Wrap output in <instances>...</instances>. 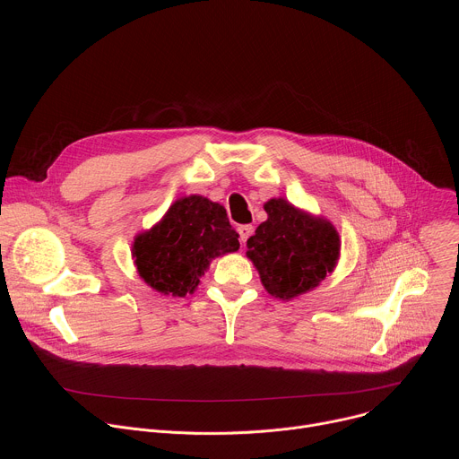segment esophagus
<instances>
[{"instance_id":"1","label":"esophagus","mask_w":459,"mask_h":459,"mask_svg":"<svg viewBox=\"0 0 459 459\" xmlns=\"http://www.w3.org/2000/svg\"><path fill=\"white\" fill-rule=\"evenodd\" d=\"M238 232H239L241 243H247V239H248L250 234H252V225H239V227H238Z\"/></svg>"}]
</instances>
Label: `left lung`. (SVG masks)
Segmentation results:
<instances>
[{"label":"left lung","mask_w":459,"mask_h":459,"mask_svg":"<svg viewBox=\"0 0 459 459\" xmlns=\"http://www.w3.org/2000/svg\"><path fill=\"white\" fill-rule=\"evenodd\" d=\"M267 221L247 239V257L267 292L292 299L316 289L340 257V236L331 221L296 209L283 198L265 204Z\"/></svg>","instance_id":"left-lung-1"}]
</instances>
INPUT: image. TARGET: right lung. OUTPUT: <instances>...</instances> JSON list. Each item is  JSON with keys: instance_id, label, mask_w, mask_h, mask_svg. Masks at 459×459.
I'll use <instances>...</instances> for the list:
<instances>
[{"instance_id": "add662e5", "label": "right lung", "mask_w": 459, "mask_h": 459, "mask_svg": "<svg viewBox=\"0 0 459 459\" xmlns=\"http://www.w3.org/2000/svg\"><path fill=\"white\" fill-rule=\"evenodd\" d=\"M227 211L204 195H185L151 230L134 238L133 257L142 280L165 296H186L211 261L239 248Z\"/></svg>"}]
</instances>
